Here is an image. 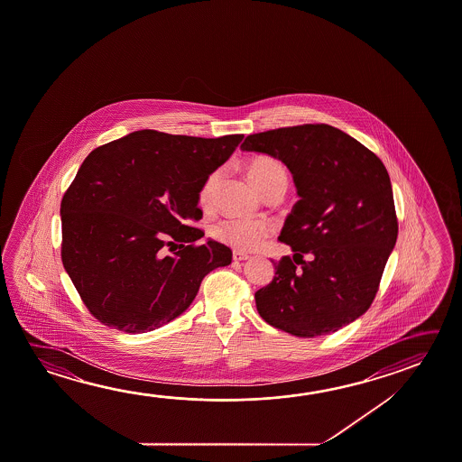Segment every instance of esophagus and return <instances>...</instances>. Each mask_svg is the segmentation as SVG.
<instances>
[{
  "instance_id": "esophagus-1",
  "label": "esophagus",
  "mask_w": 462,
  "mask_h": 462,
  "mask_svg": "<svg viewBox=\"0 0 462 462\" xmlns=\"http://www.w3.org/2000/svg\"><path fill=\"white\" fill-rule=\"evenodd\" d=\"M232 257H234V261H236V263H240V261H246L248 259V254L246 253H243V251H234V254H232Z\"/></svg>"
}]
</instances>
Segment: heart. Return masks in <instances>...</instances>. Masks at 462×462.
<instances>
[{
    "instance_id": "b5f03b06",
    "label": "heart",
    "mask_w": 462,
    "mask_h": 462,
    "mask_svg": "<svg viewBox=\"0 0 462 462\" xmlns=\"http://www.w3.org/2000/svg\"><path fill=\"white\" fill-rule=\"evenodd\" d=\"M246 175L251 183L263 195L271 191H285L288 175L285 167L271 156H254L246 162ZM219 171H212L198 189V205L211 209L214 191L219 183ZM273 226L263 219H226L219 222L212 234L220 243L236 251H253L259 248L267 236L273 234Z\"/></svg>"
}]
</instances>
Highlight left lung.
<instances>
[{
	"label": "left lung",
	"mask_w": 462,
	"mask_h": 462,
	"mask_svg": "<svg viewBox=\"0 0 462 462\" xmlns=\"http://www.w3.org/2000/svg\"><path fill=\"white\" fill-rule=\"evenodd\" d=\"M242 150L282 161L300 195L279 236L295 254L273 259V282L254 293L259 316L301 338L348 326L371 308L398 236L383 162L327 124L248 135Z\"/></svg>",
	"instance_id": "1"
}]
</instances>
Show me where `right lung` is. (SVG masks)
<instances>
[{
	"label": "right lung",
	"instance_id": "1",
	"mask_svg": "<svg viewBox=\"0 0 462 462\" xmlns=\"http://www.w3.org/2000/svg\"><path fill=\"white\" fill-rule=\"evenodd\" d=\"M243 135L138 130L85 158L61 201L62 264L103 326L144 333L180 316L206 273L232 263L205 235L198 189ZM180 248L177 249L176 246Z\"/></svg>",
	"mask_w": 462,
	"mask_h": 462
}]
</instances>
